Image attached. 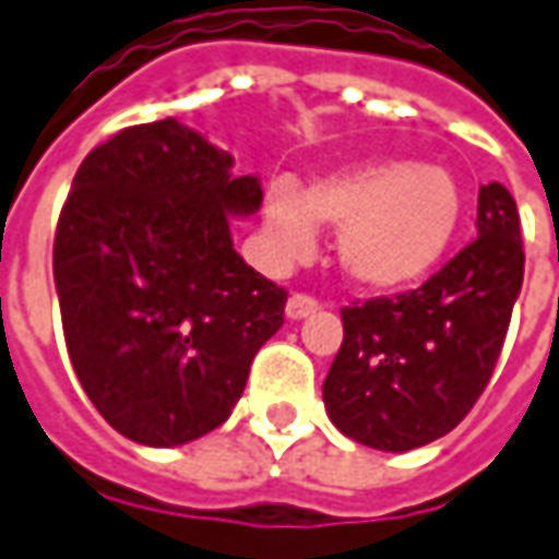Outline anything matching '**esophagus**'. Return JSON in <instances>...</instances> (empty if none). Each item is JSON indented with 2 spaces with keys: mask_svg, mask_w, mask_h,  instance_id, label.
I'll list each match as a JSON object with an SVG mask.
<instances>
[{
  "mask_svg": "<svg viewBox=\"0 0 559 559\" xmlns=\"http://www.w3.org/2000/svg\"><path fill=\"white\" fill-rule=\"evenodd\" d=\"M317 307H320V301L310 298V295H292L286 301V317L288 320H305V317H310Z\"/></svg>",
  "mask_w": 559,
  "mask_h": 559,
  "instance_id": "obj_1",
  "label": "esophagus"
}]
</instances>
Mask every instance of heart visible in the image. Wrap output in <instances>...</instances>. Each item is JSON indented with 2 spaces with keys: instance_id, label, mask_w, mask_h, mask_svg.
I'll list each match as a JSON object with an SVG mask.
<instances>
[{
  "instance_id": "heart-1",
  "label": "heart",
  "mask_w": 559,
  "mask_h": 559,
  "mask_svg": "<svg viewBox=\"0 0 559 559\" xmlns=\"http://www.w3.org/2000/svg\"><path fill=\"white\" fill-rule=\"evenodd\" d=\"M459 221V181L440 166L403 159L325 175L305 193L273 183L264 197V242L276 264L305 261L317 246V224L338 227V267L369 292L421 283L440 264Z\"/></svg>"
}]
</instances>
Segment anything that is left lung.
Segmentation results:
<instances>
[{
	"label": "left lung",
	"mask_w": 559,
	"mask_h": 559,
	"mask_svg": "<svg viewBox=\"0 0 559 559\" xmlns=\"http://www.w3.org/2000/svg\"><path fill=\"white\" fill-rule=\"evenodd\" d=\"M514 197L480 187L477 239L425 286L341 310L344 341L323 381L332 425L381 452L455 428L486 391L523 286Z\"/></svg>",
	"instance_id": "left-lung-1"
}]
</instances>
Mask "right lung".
<instances>
[{
  "instance_id": "obj_1",
  "label": "right lung",
  "mask_w": 559,
  "mask_h": 559,
  "mask_svg": "<svg viewBox=\"0 0 559 559\" xmlns=\"http://www.w3.org/2000/svg\"><path fill=\"white\" fill-rule=\"evenodd\" d=\"M254 175L178 119L131 126L79 166L55 230V288L82 391L122 437L181 445L221 428L286 288L234 249Z\"/></svg>"
}]
</instances>
